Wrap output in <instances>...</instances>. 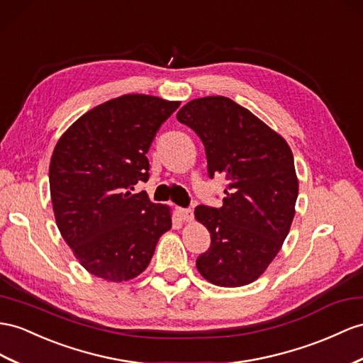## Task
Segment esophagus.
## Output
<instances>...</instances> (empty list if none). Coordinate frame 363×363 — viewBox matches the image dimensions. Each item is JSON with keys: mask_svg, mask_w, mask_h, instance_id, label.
<instances>
[{"mask_svg": "<svg viewBox=\"0 0 363 363\" xmlns=\"http://www.w3.org/2000/svg\"><path fill=\"white\" fill-rule=\"evenodd\" d=\"M178 216L181 220H191L193 219V211L190 208H178Z\"/></svg>", "mask_w": 363, "mask_h": 363, "instance_id": "esophagus-1", "label": "esophagus"}]
</instances>
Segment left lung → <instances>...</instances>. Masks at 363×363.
Listing matches in <instances>:
<instances>
[{"label": "left lung", "mask_w": 363, "mask_h": 363, "mask_svg": "<svg viewBox=\"0 0 363 363\" xmlns=\"http://www.w3.org/2000/svg\"><path fill=\"white\" fill-rule=\"evenodd\" d=\"M176 118L206 147L208 178L227 179L220 207L194 210L211 238L198 270L219 286L252 284L279 253L294 218L299 184L290 147L225 96L193 99Z\"/></svg>", "instance_id": "left-lung-1"}]
</instances>
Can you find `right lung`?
Segmentation results:
<instances>
[{
    "mask_svg": "<svg viewBox=\"0 0 363 363\" xmlns=\"http://www.w3.org/2000/svg\"><path fill=\"white\" fill-rule=\"evenodd\" d=\"M179 102L148 95L110 99L82 115L55 147L49 184L64 240L91 274H141L172 227L170 210L133 194L150 178L147 152Z\"/></svg>",
    "mask_w": 363,
    "mask_h": 363,
    "instance_id": "obj_1",
    "label": "right lung"
}]
</instances>
